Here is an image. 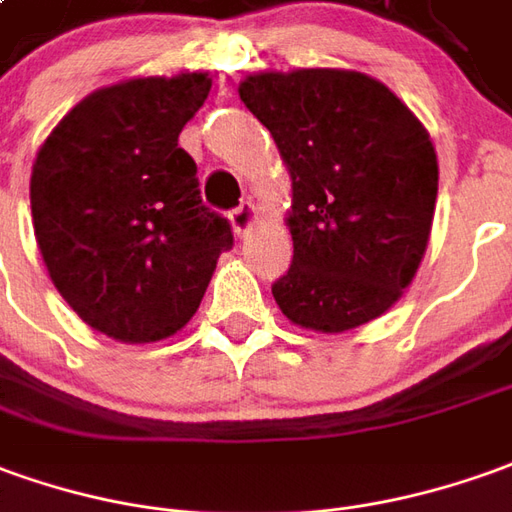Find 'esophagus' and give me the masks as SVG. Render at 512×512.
Wrapping results in <instances>:
<instances>
[{
  "label": "esophagus",
  "instance_id": "1",
  "mask_svg": "<svg viewBox=\"0 0 512 512\" xmlns=\"http://www.w3.org/2000/svg\"><path fill=\"white\" fill-rule=\"evenodd\" d=\"M231 222H234L236 236H245L253 228V222H256V206L250 200H242V206H236L231 211Z\"/></svg>",
  "mask_w": 512,
  "mask_h": 512
}]
</instances>
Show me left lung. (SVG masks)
Listing matches in <instances>:
<instances>
[{"label": "left lung", "instance_id": "1", "mask_svg": "<svg viewBox=\"0 0 512 512\" xmlns=\"http://www.w3.org/2000/svg\"><path fill=\"white\" fill-rule=\"evenodd\" d=\"M239 97L292 178V264L273 284L281 312L329 334L384 315L432 231L438 155L426 128L384 83L345 69L250 74Z\"/></svg>", "mask_w": 512, "mask_h": 512}]
</instances>
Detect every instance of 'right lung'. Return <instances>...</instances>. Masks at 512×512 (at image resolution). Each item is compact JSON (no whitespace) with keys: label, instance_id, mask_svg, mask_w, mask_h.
<instances>
[{"label":"right lung","instance_id":"add662e5","mask_svg":"<svg viewBox=\"0 0 512 512\" xmlns=\"http://www.w3.org/2000/svg\"><path fill=\"white\" fill-rule=\"evenodd\" d=\"M209 88L203 72L100 88L35 155L30 206L49 278L83 323L122 343L183 329L234 248L178 147Z\"/></svg>","mask_w":512,"mask_h":512}]
</instances>
